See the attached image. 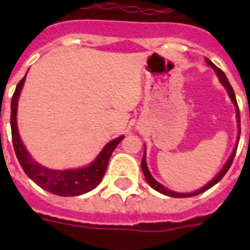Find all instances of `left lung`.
Masks as SVG:
<instances>
[{
  "mask_svg": "<svg viewBox=\"0 0 250 250\" xmlns=\"http://www.w3.org/2000/svg\"><path fill=\"white\" fill-rule=\"evenodd\" d=\"M206 63L209 64L210 67L213 68L214 71H215V74L218 75V78H219V80H221V83L223 84V86H225L226 89H227V92H229V98H231V101L233 102V105H235V107H236L237 110V123H239V136H237V143H236V146L233 148V152L232 154H231V157L229 158V161L226 162V165L223 166V168H222L219 172L217 174V176L213 179V180H210L206 186H204L201 188V189L198 190H194V192H190V193H179V192H174V190H170L167 189L166 187H164L162 184H160V183L157 182L156 179L153 178L152 175H150V172H149L148 170V166H146V161H145V153H144V157H143V161H141V170H143V172H144V176L145 179H146V182L149 183V186L152 187L153 189H156L157 192H160V193L162 194H166V196H170V197H176V198H184V197H192V196H197V194L200 193H204L205 190H208L209 188H211L213 186H215L219 180H221L223 176L226 175V172L229 171V168L231 167V165H232V161L233 158H235V154H236V149H237V144H239V140H240V111H239V106H237V102H236V96H235V92H233L232 86H231V84H229V79L226 78L225 72L222 71L221 68L217 67L215 64L211 62L210 60H208L206 58Z\"/></svg>",
  "mask_w": 250,
  "mask_h": 250,
  "instance_id": "obj_1",
  "label": "left lung"
}]
</instances>
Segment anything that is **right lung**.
Wrapping results in <instances>:
<instances>
[{
  "label": "right lung",
  "mask_w": 250,
  "mask_h": 250,
  "mask_svg": "<svg viewBox=\"0 0 250 250\" xmlns=\"http://www.w3.org/2000/svg\"><path fill=\"white\" fill-rule=\"evenodd\" d=\"M25 76L18 83L15 92L11 98V115H10V125H11V137H13V145L17 158L21 164V168L24 171L27 176L31 180L36 183L37 186L41 187L42 189L48 190L53 194L58 196H80L89 190L94 189L96 187L101 183L104 175H105L106 167L109 164L111 153L117 145L123 140L121 136L114 139L104 146L101 153L98 154L97 158L89 165L83 168H75V170H52L48 167L39 165L32 160L29 156L27 149L21 143L19 132H18L17 125V109H18V98L21 94V90L24 84Z\"/></svg>",
  "instance_id": "1"
}]
</instances>
